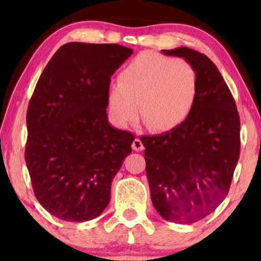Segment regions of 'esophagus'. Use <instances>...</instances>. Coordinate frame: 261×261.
Segmentation results:
<instances>
[{
    "label": "esophagus",
    "instance_id": "obj_1",
    "mask_svg": "<svg viewBox=\"0 0 261 261\" xmlns=\"http://www.w3.org/2000/svg\"><path fill=\"white\" fill-rule=\"evenodd\" d=\"M132 148H133L134 151H142V149H144V144H142L140 139L137 138L133 141V144H132Z\"/></svg>",
    "mask_w": 261,
    "mask_h": 261
}]
</instances>
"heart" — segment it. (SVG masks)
I'll return each instance as SVG.
<instances>
[{
	"instance_id": "obj_1",
	"label": "heart",
	"mask_w": 261,
	"mask_h": 261,
	"mask_svg": "<svg viewBox=\"0 0 261 261\" xmlns=\"http://www.w3.org/2000/svg\"><path fill=\"white\" fill-rule=\"evenodd\" d=\"M197 84V73L185 59L140 53L121 71L119 83L107 90L110 116L126 127L138 120L140 108L153 129H174L194 109Z\"/></svg>"
}]
</instances>
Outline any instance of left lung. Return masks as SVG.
<instances>
[{
  "instance_id": "8db88e82",
  "label": "left lung",
  "mask_w": 261,
  "mask_h": 261,
  "mask_svg": "<svg viewBox=\"0 0 261 261\" xmlns=\"http://www.w3.org/2000/svg\"><path fill=\"white\" fill-rule=\"evenodd\" d=\"M162 53L191 64L197 73V99L180 126L140 140L155 210L170 222L189 224L210 215L228 195L240 155V117L208 57L189 47Z\"/></svg>"
}]
</instances>
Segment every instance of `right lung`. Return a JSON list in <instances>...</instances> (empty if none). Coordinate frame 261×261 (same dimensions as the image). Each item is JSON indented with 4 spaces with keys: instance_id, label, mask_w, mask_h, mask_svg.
<instances>
[{
    "instance_id": "obj_1",
    "label": "right lung",
    "mask_w": 261,
    "mask_h": 261,
    "mask_svg": "<svg viewBox=\"0 0 261 261\" xmlns=\"http://www.w3.org/2000/svg\"><path fill=\"white\" fill-rule=\"evenodd\" d=\"M132 55L122 45L69 42L39 78L27 110L24 159L35 197L60 220L90 221L109 204L134 135L108 122L107 90Z\"/></svg>"
}]
</instances>
